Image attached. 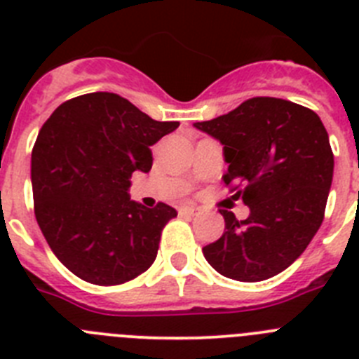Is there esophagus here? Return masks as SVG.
I'll use <instances>...</instances> for the list:
<instances>
[{
  "instance_id": "obj_1",
  "label": "esophagus",
  "mask_w": 359,
  "mask_h": 359,
  "mask_svg": "<svg viewBox=\"0 0 359 359\" xmlns=\"http://www.w3.org/2000/svg\"><path fill=\"white\" fill-rule=\"evenodd\" d=\"M180 214L189 215V217H194V215H199V210L194 207H182L180 208Z\"/></svg>"
}]
</instances>
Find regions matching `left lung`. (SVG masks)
I'll return each instance as SVG.
<instances>
[{"instance_id": "obj_1", "label": "left lung", "mask_w": 359, "mask_h": 359, "mask_svg": "<svg viewBox=\"0 0 359 359\" xmlns=\"http://www.w3.org/2000/svg\"><path fill=\"white\" fill-rule=\"evenodd\" d=\"M194 128L221 142L223 182L250 207L244 221L221 210L223 236L203 255L233 280L275 277L302 255L325 214L334 156L322 120L284 98L255 97Z\"/></svg>"}]
</instances>
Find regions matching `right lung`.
I'll return each instance as SVG.
<instances>
[{
	"label": "right lung",
	"mask_w": 359,
	"mask_h": 359,
	"mask_svg": "<svg viewBox=\"0 0 359 359\" xmlns=\"http://www.w3.org/2000/svg\"><path fill=\"white\" fill-rule=\"evenodd\" d=\"M128 98L97 91L66 100L52 113L32 151L37 224L73 275L116 286L147 271L161 230L177 212L131 201L133 172H149L151 145L177 129Z\"/></svg>",
	"instance_id": "right-lung-1"
}]
</instances>
